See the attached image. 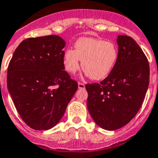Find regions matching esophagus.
<instances>
[{
  "label": "esophagus",
  "mask_w": 158,
  "mask_h": 158,
  "mask_svg": "<svg viewBox=\"0 0 158 158\" xmlns=\"http://www.w3.org/2000/svg\"><path fill=\"white\" fill-rule=\"evenodd\" d=\"M85 88V86L84 83H81V82H79L78 83V89H84Z\"/></svg>",
  "instance_id": "obj_1"
}]
</instances>
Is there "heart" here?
<instances>
[{"instance_id": "b5f03b06", "label": "heart", "mask_w": 158, "mask_h": 158, "mask_svg": "<svg viewBox=\"0 0 158 158\" xmlns=\"http://www.w3.org/2000/svg\"><path fill=\"white\" fill-rule=\"evenodd\" d=\"M75 50L67 49L63 55V64L67 72L75 73L80 68L93 80L106 78L114 68L118 57L114 43L93 37H81L75 43Z\"/></svg>"}]
</instances>
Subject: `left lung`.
I'll list each match as a JSON object with an SVG mask.
<instances>
[{
    "mask_svg": "<svg viewBox=\"0 0 158 158\" xmlns=\"http://www.w3.org/2000/svg\"><path fill=\"white\" fill-rule=\"evenodd\" d=\"M118 57L102 81L86 84L87 107L95 123L106 130L127 125L139 111L149 82V65L142 49L132 37L117 39Z\"/></svg>",
    "mask_w": 158,
    "mask_h": 158,
    "instance_id": "1",
    "label": "left lung"
}]
</instances>
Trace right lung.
<instances>
[{"label":"right lung","mask_w":158,"mask_h":158,"mask_svg":"<svg viewBox=\"0 0 158 158\" xmlns=\"http://www.w3.org/2000/svg\"><path fill=\"white\" fill-rule=\"evenodd\" d=\"M64 45L56 35L25 39L8 66L7 87L15 107L25 123L36 130L58 123L78 88L64 70Z\"/></svg>","instance_id":"add662e5"}]
</instances>
